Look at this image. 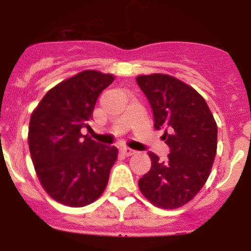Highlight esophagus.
Wrapping results in <instances>:
<instances>
[{
  "mask_svg": "<svg viewBox=\"0 0 251 251\" xmlns=\"http://www.w3.org/2000/svg\"><path fill=\"white\" fill-rule=\"evenodd\" d=\"M121 151H122V153H123L124 156H127V157L133 156V154H134V153H136V151L130 150V148H128V147H123V148H122Z\"/></svg>",
  "mask_w": 251,
  "mask_h": 251,
  "instance_id": "obj_1",
  "label": "esophagus"
}]
</instances>
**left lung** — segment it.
Wrapping results in <instances>:
<instances>
[{"label": "left lung", "instance_id": "8db88e82", "mask_svg": "<svg viewBox=\"0 0 251 251\" xmlns=\"http://www.w3.org/2000/svg\"><path fill=\"white\" fill-rule=\"evenodd\" d=\"M137 84L151 104L156 129L170 147L167 161L150 152L152 166L139 190L157 207L177 208L192 200L208 178L217 147V126L194 88L166 74L141 75Z\"/></svg>", "mask_w": 251, "mask_h": 251}]
</instances>
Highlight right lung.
Returning <instances> with one entry per match:
<instances>
[{"label": "right lung", "instance_id": "right-lung-1", "mask_svg": "<svg viewBox=\"0 0 251 251\" xmlns=\"http://www.w3.org/2000/svg\"><path fill=\"white\" fill-rule=\"evenodd\" d=\"M112 74L85 70L49 90L32 112L28 148L44 190L72 207L94 202L105 190L118 150L81 134Z\"/></svg>", "mask_w": 251, "mask_h": 251}]
</instances>
